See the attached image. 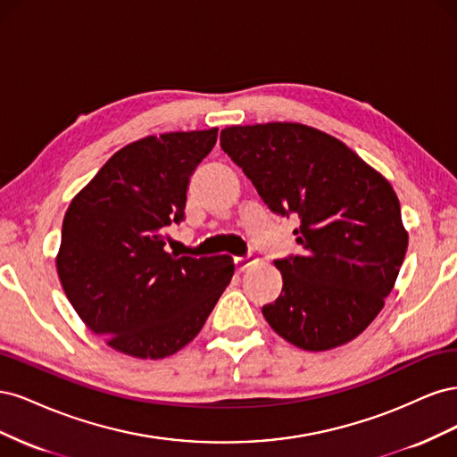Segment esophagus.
Wrapping results in <instances>:
<instances>
[{
    "label": "esophagus",
    "instance_id": "esophagus-1",
    "mask_svg": "<svg viewBox=\"0 0 457 457\" xmlns=\"http://www.w3.org/2000/svg\"><path fill=\"white\" fill-rule=\"evenodd\" d=\"M253 262V253H247L244 257H234V267H237V270H245L247 267H250Z\"/></svg>",
    "mask_w": 457,
    "mask_h": 457
}]
</instances>
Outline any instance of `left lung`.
I'll list each match as a JSON object with an SVG mask.
<instances>
[{
	"mask_svg": "<svg viewBox=\"0 0 457 457\" xmlns=\"http://www.w3.org/2000/svg\"><path fill=\"white\" fill-rule=\"evenodd\" d=\"M269 210L299 215V255L276 259L282 294L262 307L269 326L299 349L328 351L371 324L391 294L408 232L391 183L336 137L272 121L220 131Z\"/></svg>",
	"mask_w": 457,
	"mask_h": 457,
	"instance_id": "1",
	"label": "left lung"
}]
</instances>
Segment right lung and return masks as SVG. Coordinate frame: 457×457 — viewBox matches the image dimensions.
<instances>
[{
    "label": "right lung",
    "mask_w": 457,
    "mask_h": 457,
    "mask_svg": "<svg viewBox=\"0 0 457 457\" xmlns=\"http://www.w3.org/2000/svg\"><path fill=\"white\" fill-rule=\"evenodd\" d=\"M217 128L145 137L118 150L68 205L57 272L93 334L158 361L195 339L230 284V255L177 257L168 227L185 219L190 175Z\"/></svg>",
    "instance_id": "right-lung-1"
}]
</instances>
